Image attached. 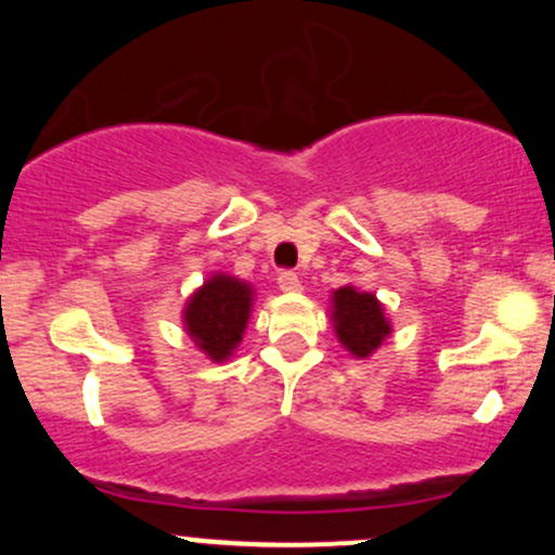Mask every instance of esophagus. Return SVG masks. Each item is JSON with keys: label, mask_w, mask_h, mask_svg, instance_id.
Masks as SVG:
<instances>
[{"label": "esophagus", "mask_w": 555, "mask_h": 555, "mask_svg": "<svg viewBox=\"0 0 555 555\" xmlns=\"http://www.w3.org/2000/svg\"><path fill=\"white\" fill-rule=\"evenodd\" d=\"M278 285H280V291H285V293H298L304 288L301 278H298L296 272H280Z\"/></svg>", "instance_id": "esophagus-1"}]
</instances>
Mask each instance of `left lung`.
<instances>
[{
  "mask_svg": "<svg viewBox=\"0 0 555 555\" xmlns=\"http://www.w3.org/2000/svg\"><path fill=\"white\" fill-rule=\"evenodd\" d=\"M332 324L337 340L356 358H369L392 332L379 298L353 285H343L332 293Z\"/></svg>",
  "mask_w": 555,
  "mask_h": 555,
  "instance_id": "8db88e82",
  "label": "left lung"
}]
</instances>
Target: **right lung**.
Segmentation results:
<instances>
[{"instance_id":"1","label":"right lung","mask_w":555,"mask_h":555,"mask_svg":"<svg viewBox=\"0 0 555 555\" xmlns=\"http://www.w3.org/2000/svg\"><path fill=\"white\" fill-rule=\"evenodd\" d=\"M251 301L254 291L249 283L215 272L189 296L184 309L186 335L210 361H228L249 322Z\"/></svg>"}]
</instances>
